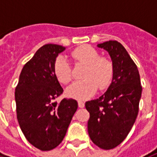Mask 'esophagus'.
Listing matches in <instances>:
<instances>
[{
  "label": "esophagus",
  "mask_w": 157,
  "mask_h": 157,
  "mask_svg": "<svg viewBox=\"0 0 157 157\" xmlns=\"http://www.w3.org/2000/svg\"><path fill=\"white\" fill-rule=\"evenodd\" d=\"M78 107L81 108V109L85 107V102H84L83 101H78Z\"/></svg>",
  "instance_id": "34e87169"
}]
</instances>
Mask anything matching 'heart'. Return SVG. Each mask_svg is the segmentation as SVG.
<instances>
[{"label":"heart","mask_w":157,"mask_h":157,"mask_svg":"<svg viewBox=\"0 0 157 157\" xmlns=\"http://www.w3.org/2000/svg\"><path fill=\"white\" fill-rule=\"evenodd\" d=\"M71 56L75 61L86 64V67L82 73L84 78L67 87L68 97L84 100L94 95L97 88L102 90L109 86L113 75V65L109 58L100 56L97 49L90 45L78 47L71 53ZM54 72L62 84H68L72 80V70L64 56H57Z\"/></svg>","instance_id":"b5f03b06"}]
</instances>
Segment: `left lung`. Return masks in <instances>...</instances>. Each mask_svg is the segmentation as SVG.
Returning a JSON list of instances; mask_svg holds the SVG:
<instances>
[{"mask_svg":"<svg viewBox=\"0 0 157 157\" xmlns=\"http://www.w3.org/2000/svg\"><path fill=\"white\" fill-rule=\"evenodd\" d=\"M97 47L109 52L113 75L102 96L85 102L90 113L88 133L99 148L111 150L123 142L134 124L142 86L138 67L121 44L108 41Z\"/></svg>","mask_w":157,"mask_h":157,"instance_id":"left-lung-1","label":"left lung"}]
</instances>
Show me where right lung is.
<instances>
[{"label":"right lung","instance_id":"add662e5","mask_svg":"<svg viewBox=\"0 0 157 157\" xmlns=\"http://www.w3.org/2000/svg\"><path fill=\"white\" fill-rule=\"evenodd\" d=\"M66 48L45 44L24 66L15 89L19 126L28 142L41 151H50L62 142L78 109L74 99L55 101L63 92L54 72V63Z\"/></svg>","mask_w":157,"mask_h":157}]
</instances>
